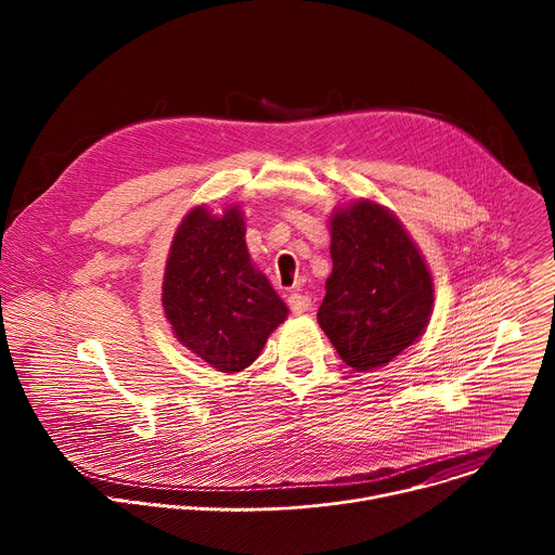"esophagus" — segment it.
<instances>
[{"instance_id":"esophagus-1","label":"esophagus","mask_w":555,"mask_h":555,"mask_svg":"<svg viewBox=\"0 0 555 555\" xmlns=\"http://www.w3.org/2000/svg\"><path fill=\"white\" fill-rule=\"evenodd\" d=\"M287 305H289L292 313L300 315V313H305V311L311 307V298L305 296V294H296V292H294V294L287 296Z\"/></svg>"}]
</instances>
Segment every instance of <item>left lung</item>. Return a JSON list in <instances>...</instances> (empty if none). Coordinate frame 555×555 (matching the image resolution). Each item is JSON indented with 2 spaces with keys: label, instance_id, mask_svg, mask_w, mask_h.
<instances>
[{
  "label": "left lung",
  "instance_id": "left-lung-1",
  "mask_svg": "<svg viewBox=\"0 0 555 555\" xmlns=\"http://www.w3.org/2000/svg\"><path fill=\"white\" fill-rule=\"evenodd\" d=\"M330 232L334 268L319 325L345 364L369 373L424 336L433 274L398 215L373 199L336 206Z\"/></svg>",
  "mask_w": 555,
  "mask_h": 555
}]
</instances>
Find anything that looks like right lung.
Wrapping results in <instances>:
<instances>
[{
    "label": "right lung",
    "mask_w": 555,
    "mask_h": 555,
    "mask_svg": "<svg viewBox=\"0 0 555 555\" xmlns=\"http://www.w3.org/2000/svg\"><path fill=\"white\" fill-rule=\"evenodd\" d=\"M163 309L182 347L221 373L250 366L268 336L287 319V305L255 268L246 215L206 204L180 221L163 279Z\"/></svg>",
    "instance_id": "right-lung-1"
}]
</instances>
